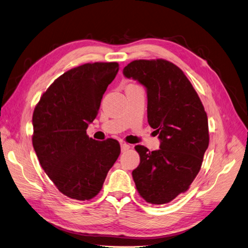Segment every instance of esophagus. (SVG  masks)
Wrapping results in <instances>:
<instances>
[{
    "label": "esophagus",
    "mask_w": 248,
    "mask_h": 248,
    "mask_svg": "<svg viewBox=\"0 0 248 248\" xmlns=\"http://www.w3.org/2000/svg\"><path fill=\"white\" fill-rule=\"evenodd\" d=\"M130 148V145L129 144H127V143H125V142H122L121 143V151L122 152H125L126 150H128Z\"/></svg>",
    "instance_id": "esophagus-1"
}]
</instances>
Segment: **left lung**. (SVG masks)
I'll return each mask as SVG.
<instances>
[{
	"mask_svg": "<svg viewBox=\"0 0 248 248\" xmlns=\"http://www.w3.org/2000/svg\"><path fill=\"white\" fill-rule=\"evenodd\" d=\"M123 74L147 90V117L159 149L137 145L140 165L132 171L138 193L151 204L168 203L188 191L209 146V124L202 100L177 65L166 59H139Z\"/></svg>",
	"mask_w": 248,
	"mask_h": 248,
	"instance_id": "obj_1",
	"label": "left lung"
}]
</instances>
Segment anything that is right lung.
Returning a JSON list of instances; mask_svg holds the SVG:
<instances>
[{"label":"right lung","instance_id":"1","mask_svg":"<svg viewBox=\"0 0 248 248\" xmlns=\"http://www.w3.org/2000/svg\"><path fill=\"white\" fill-rule=\"evenodd\" d=\"M118 62L84 63L66 71L43 93L33 111L32 144L42 168L63 195L90 200L101 191L121 152L117 140L86 135Z\"/></svg>","mask_w":248,"mask_h":248}]
</instances>
